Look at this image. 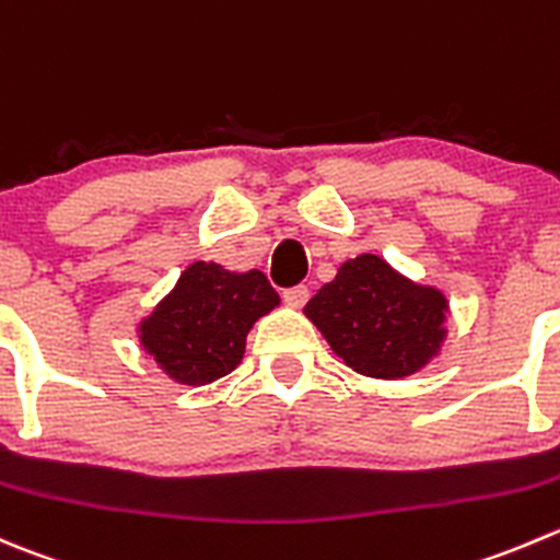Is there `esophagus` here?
<instances>
[{
	"label": "esophagus",
	"mask_w": 560,
	"mask_h": 560,
	"mask_svg": "<svg viewBox=\"0 0 560 560\" xmlns=\"http://www.w3.org/2000/svg\"><path fill=\"white\" fill-rule=\"evenodd\" d=\"M281 298H284V303H287V306H292V308H301L303 303L308 301V287H303V284H298V287H290V290H284V292H281Z\"/></svg>",
	"instance_id": "esophagus-1"
}]
</instances>
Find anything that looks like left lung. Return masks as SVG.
Here are the masks:
<instances>
[{"instance_id":"left-lung-1","label":"left lung","mask_w":560,"mask_h":560,"mask_svg":"<svg viewBox=\"0 0 560 560\" xmlns=\"http://www.w3.org/2000/svg\"><path fill=\"white\" fill-rule=\"evenodd\" d=\"M303 312L330 350L366 377L416 374L446 339L448 303L443 292L412 284L374 254L347 259Z\"/></svg>"}]
</instances>
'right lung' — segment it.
Here are the masks:
<instances>
[{"instance_id": "add662e5", "label": "right lung", "mask_w": 560, "mask_h": 560, "mask_svg": "<svg viewBox=\"0 0 560 560\" xmlns=\"http://www.w3.org/2000/svg\"><path fill=\"white\" fill-rule=\"evenodd\" d=\"M279 306L265 273H230L215 262H194L175 290L142 319V347L172 380L205 385L230 374L246 352V336Z\"/></svg>"}]
</instances>
